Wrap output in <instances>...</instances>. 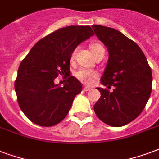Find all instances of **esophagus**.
<instances>
[{"mask_svg":"<svg viewBox=\"0 0 159 159\" xmlns=\"http://www.w3.org/2000/svg\"><path fill=\"white\" fill-rule=\"evenodd\" d=\"M90 90H92V89L91 88H89V87H84V88H83V91L87 92V91H90Z\"/></svg>","mask_w":159,"mask_h":159,"instance_id":"esophagus-1","label":"esophagus"}]
</instances>
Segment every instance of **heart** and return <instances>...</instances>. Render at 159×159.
<instances>
[{"instance_id": "b5f03b06", "label": "heart", "mask_w": 159, "mask_h": 159, "mask_svg": "<svg viewBox=\"0 0 159 159\" xmlns=\"http://www.w3.org/2000/svg\"><path fill=\"white\" fill-rule=\"evenodd\" d=\"M102 50H104V49H103V47L101 44H99V43H92L91 45H90V50H91V52L93 53V55L94 56ZM74 56H75V52L72 53L71 57L73 58ZM75 76L83 84H85V85H91L92 83L97 79L98 75L96 71H93V70L81 69V70L76 71Z\"/></svg>"}]
</instances>
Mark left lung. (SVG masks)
<instances>
[{"label": "left lung", "instance_id": "left-lung-1", "mask_svg": "<svg viewBox=\"0 0 159 159\" xmlns=\"http://www.w3.org/2000/svg\"><path fill=\"white\" fill-rule=\"evenodd\" d=\"M98 39L106 46L109 60L101 84V96L93 109L98 119L114 127L127 125L145 108L152 92V70L145 55L134 41L112 28L93 25Z\"/></svg>", "mask_w": 159, "mask_h": 159}]
</instances>
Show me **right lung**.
Returning a JSON list of instances; mask_svg holds the SVG:
<instances>
[{"mask_svg": "<svg viewBox=\"0 0 159 159\" xmlns=\"http://www.w3.org/2000/svg\"><path fill=\"white\" fill-rule=\"evenodd\" d=\"M94 35L90 26H68L56 30L33 47L17 70L15 91L20 109L34 124L53 126L63 120L82 84L70 76V61L77 45ZM58 75L68 77L63 87Z\"/></svg>", "mask_w": 159, "mask_h": 159, "instance_id": "right-lung-1", "label": "right lung"}]
</instances>
